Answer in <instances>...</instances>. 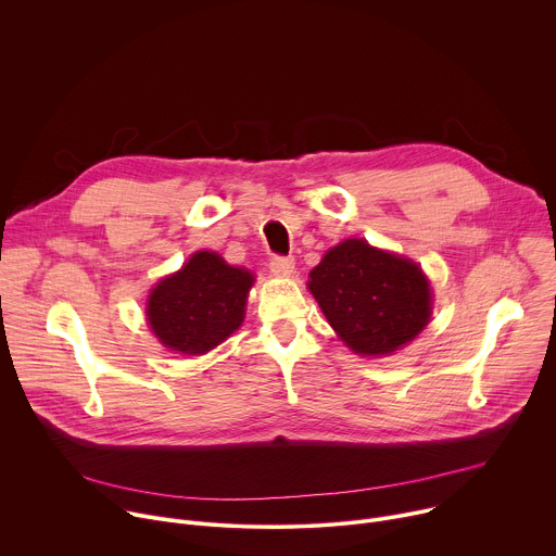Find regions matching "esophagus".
<instances>
[{"label": "esophagus", "instance_id": "1", "mask_svg": "<svg viewBox=\"0 0 556 556\" xmlns=\"http://www.w3.org/2000/svg\"><path fill=\"white\" fill-rule=\"evenodd\" d=\"M270 270L277 277H290L294 273V260L292 257H273Z\"/></svg>", "mask_w": 556, "mask_h": 556}]
</instances>
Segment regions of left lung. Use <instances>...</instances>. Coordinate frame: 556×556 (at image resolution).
<instances>
[{
    "mask_svg": "<svg viewBox=\"0 0 556 556\" xmlns=\"http://www.w3.org/2000/svg\"><path fill=\"white\" fill-rule=\"evenodd\" d=\"M309 292L341 341L361 356H389L431 319V286L418 264L345 240L312 268Z\"/></svg>",
    "mask_w": 556,
    "mask_h": 556,
    "instance_id": "1",
    "label": "left lung"
}]
</instances>
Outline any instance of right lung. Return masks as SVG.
<instances>
[{
	"mask_svg": "<svg viewBox=\"0 0 556 556\" xmlns=\"http://www.w3.org/2000/svg\"><path fill=\"white\" fill-rule=\"evenodd\" d=\"M253 283L251 270L198 251L151 290L144 312L149 328L172 352L206 354L242 326Z\"/></svg>",
	"mask_w": 556,
	"mask_h": 556,
	"instance_id": "obj_1",
	"label": "right lung"
}]
</instances>
